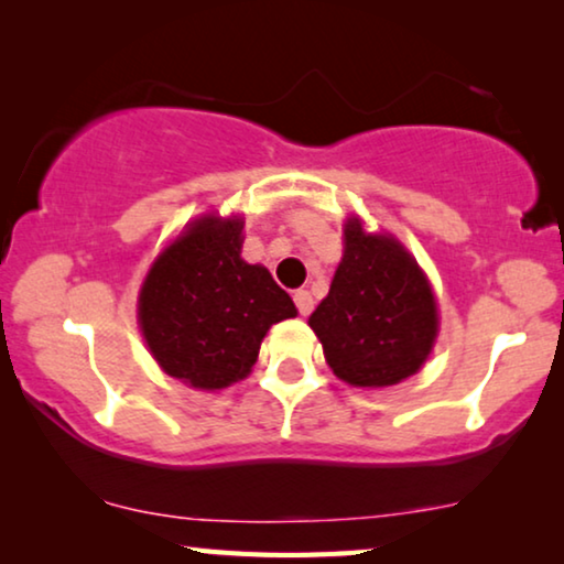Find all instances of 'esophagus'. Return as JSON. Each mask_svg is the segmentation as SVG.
<instances>
[{
    "mask_svg": "<svg viewBox=\"0 0 564 564\" xmlns=\"http://www.w3.org/2000/svg\"><path fill=\"white\" fill-rule=\"evenodd\" d=\"M292 300H295L300 315H311L313 311V295L307 290H295L292 292Z\"/></svg>",
    "mask_w": 564,
    "mask_h": 564,
    "instance_id": "esophagus-1",
    "label": "esophagus"
}]
</instances>
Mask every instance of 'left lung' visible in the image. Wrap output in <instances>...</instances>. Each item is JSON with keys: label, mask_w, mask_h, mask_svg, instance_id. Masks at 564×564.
I'll return each instance as SVG.
<instances>
[{"label": "left lung", "mask_w": 564, "mask_h": 564, "mask_svg": "<svg viewBox=\"0 0 564 564\" xmlns=\"http://www.w3.org/2000/svg\"><path fill=\"white\" fill-rule=\"evenodd\" d=\"M307 323L336 377L354 388H388L419 372L438 321L434 292L411 253L351 218L328 297Z\"/></svg>", "instance_id": "obj_1"}]
</instances>
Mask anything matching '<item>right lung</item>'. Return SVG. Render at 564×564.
I'll list each match as a JSON object with an SVG mask.
<instances>
[{"label":"right lung","instance_id":"1","mask_svg":"<svg viewBox=\"0 0 564 564\" xmlns=\"http://www.w3.org/2000/svg\"><path fill=\"white\" fill-rule=\"evenodd\" d=\"M241 218H199L153 261L138 300L153 359L197 390L243 380L267 330L297 315L272 274L241 259Z\"/></svg>","mask_w":564,"mask_h":564}]
</instances>
